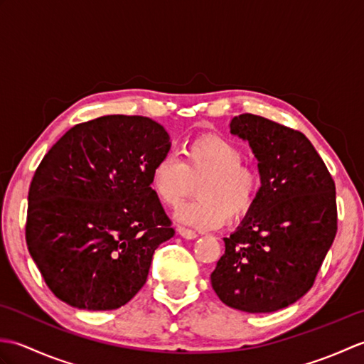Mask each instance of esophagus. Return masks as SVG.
<instances>
[{"label": "esophagus", "mask_w": 364, "mask_h": 364, "mask_svg": "<svg viewBox=\"0 0 364 364\" xmlns=\"http://www.w3.org/2000/svg\"><path fill=\"white\" fill-rule=\"evenodd\" d=\"M176 231H178V235L183 236L184 239H196V237L198 236V235L196 233V231L188 230V228H183V227H178Z\"/></svg>", "instance_id": "esophagus-1"}]
</instances>
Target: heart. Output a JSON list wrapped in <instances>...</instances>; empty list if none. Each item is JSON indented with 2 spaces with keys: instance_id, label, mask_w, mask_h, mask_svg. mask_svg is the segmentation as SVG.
I'll use <instances>...</instances> for the list:
<instances>
[{
  "instance_id": "heart-1",
  "label": "heart",
  "mask_w": 364,
  "mask_h": 364,
  "mask_svg": "<svg viewBox=\"0 0 364 364\" xmlns=\"http://www.w3.org/2000/svg\"><path fill=\"white\" fill-rule=\"evenodd\" d=\"M242 161V151L228 139L203 134L186 145L183 161L173 153L162 154L151 168L150 184L168 208H176L198 184L200 198L184 205L176 219L196 228H218L225 219L242 218L257 202L259 175Z\"/></svg>"
}]
</instances>
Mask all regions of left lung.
I'll use <instances>...</instances> for the list:
<instances>
[{
	"label": "left lung",
	"mask_w": 364,
	"mask_h": 364,
	"mask_svg": "<svg viewBox=\"0 0 364 364\" xmlns=\"http://www.w3.org/2000/svg\"><path fill=\"white\" fill-rule=\"evenodd\" d=\"M230 131L249 142L261 188L241 225L223 237L211 284L235 310L272 313L311 289L333 244L335 181L300 131L253 114L237 115Z\"/></svg>",
	"instance_id": "1"
}]
</instances>
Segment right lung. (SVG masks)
<instances>
[{
	"instance_id": "1",
	"label": "right lung",
	"mask_w": 364,
	"mask_h": 364,
	"mask_svg": "<svg viewBox=\"0 0 364 364\" xmlns=\"http://www.w3.org/2000/svg\"><path fill=\"white\" fill-rule=\"evenodd\" d=\"M159 123L103 115L75 125L45 154L28 194L26 244L46 286L80 310H117L175 235L150 184L170 150Z\"/></svg>"
}]
</instances>
